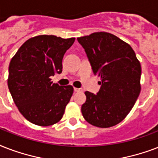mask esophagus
Returning <instances> with one entry per match:
<instances>
[{"mask_svg":"<svg viewBox=\"0 0 158 158\" xmlns=\"http://www.w3.org/2000/svg\"><path fill=\"white\" fill-rule=\"evenodd\" d=\"M74 91H76V92H81V91H82V89H81V88L74 87Z\"/></svg>","mask_w":158,"mask_h":158,"instance_id":"esophagus-1","label":"esophagus"}]
</instances>
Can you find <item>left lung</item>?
Returning a JSON list of instances; mask_svg holds the SVG:
<instances>
[{"label":"left lung","mask_w":158,"mask_h":158,"mask_svg":"<svg viewBox=\"0 0 158 158\" xmlns=\"http://www.w3.org/2000/svg\"><path fill=\"white\" fill-rule=\"evenodd\" d=\"M93 73L101 77V90L85 91L81 106L85 120L99 128H110L123 120L141 91V64L129 44L107 32L77 38Z\"/></svg>","instance_id":"left-lung-1"}]
</instances>
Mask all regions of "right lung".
I'll return each instance as SVG.
<instances>
[{"instance_id":"1","label":"right lung","mask_w":158,"mask_h":158,"mask_svg":"<svg viewBox=\"0 0 158 158\" xmlns=\"http://www.w3.org/2000/svg\"><path fill=\"white\" fill-rule=\"evenodd\" d=\"M75 38L38 35L21 45L10 62L8 87L15 106L30 123L50 126L61 120L73 94L72 85L52 83Z\"/></svg>"}]
</instances>
